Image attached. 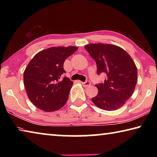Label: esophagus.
Wrapping results in <instances>:
<instances>
[{
    "instance_id": "34e87169",
    "label": "esophagus",
    "mask_w": 157,
    "mask_h": 157,
    "mask_svg": "<svg viewBox=\"0 0 157 157\" xmlns=\"http://www.w3.org/2000/svg\"><path fill=\"white\" fill-rule=\"evenodd\" d=\"M82 84H83V86L85 87H87V86H89L90 85H91V82L89 81H86L84 82H82Z\"/></svg>"
}]
</instances>
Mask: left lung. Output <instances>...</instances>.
<instances>
[{"instance_id":"8db88e82","label":"left lung","mask_w":157,"mask_h":157,"mask_svg":"<svg viewBox=\"0 0 157 157\" xmlns=\"http://www.w3.org/2000/svg\"><path fill=\"white\" fill-rule=\"evenodd\" d=\"M97 64L98 74L105 73L104 83L96 84L97 95L91 98L98 108L118 109L132 96L137 82V68L130 55L112 44H90L84 46Z\"/></svg>"}]
</instances>
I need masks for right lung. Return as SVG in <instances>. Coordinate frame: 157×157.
<instances>
[{
  "mask_svg": "<svg viewBox=\"0 0 157 157\" xmlns=\"http://www.w3.org/2000/svg\"><path fill=\"white\" fill-rule=\"evenodd\" d=\"M78 49L51 47L39 52L25 68L23 82L31 102L46 112L59 110L67 102L73 82L64 77L63 63Z\"/></svg>",
  "mask_w": 157,
  "mask_h": 157,
  "instance_id": "obj_1",
  "label": "right lung"
}]
</instances>
